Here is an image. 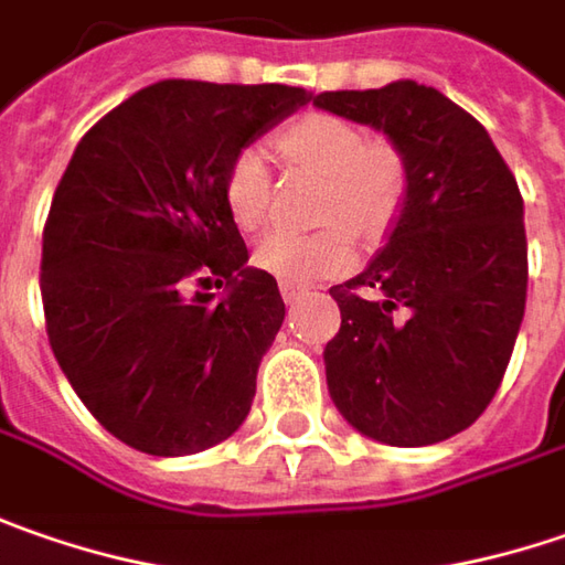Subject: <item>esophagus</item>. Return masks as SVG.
<instances>
[{
    "mask_svg": "<svg viewBox=\"0 0 565 565\" xmlns=\"http://www.w3.org/2000/svg\"><path fill=\"white\" fill-rule=\"evenodd\" d=\"M281 297L287 307H294V303H300L303 297H307V284H297V281H281Z\"/></svg>",
    "mask_w": 565,
    "mask_h": 565,
    "instance_id": "obj_1",
    "label": "esophagus"
}]
</instances>
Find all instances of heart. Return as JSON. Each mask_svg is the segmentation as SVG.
Here are the masks:
<instances>
[{
    "mask_svg": "<svg viewBox=\"0 0 565 565\" xmlns=\"http://www.w3.org/2000/svg\"><path fill=\"white\" fill-rule=\"evenodd\" d=\"M278 151L290 167L326 177L319 202L322 231H275L256 249L258 268L284 281H316L354 265V235L370 246L395 231L411 192V163L388 138H370L334 113H303L278 136ZM224 202L243 231H258L271 221L275 180L256 148L236 151L224 173Z\"/></svg>",
    "mask_w": 565,
    "mask_h": 565,
    "instance_id": "b5f03b06",
    "label": "heart"
}]
</instances>
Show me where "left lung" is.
I'll list each match as a JSON object with an SVG mask.
<instances>
[{
  "label": "left lung",
  "instance_id": "1",
  "mask_svg": "<svg viewBox=\"0 0 565 565\" xmlns=\"http://www.w3.org/2000/svg\"><path fill=\"white\" fill-rule=\"evenodd\" d=\"M312 104L382 129L411 163L385 249L329 290L341 309L326 344L331 402L370 439L443 443L493 402L525 316L519 183L487 129L436 87L322 90Z\"/></svg>",
  "mask_w": 565,
  "mask_h": 565
}]
</instances>
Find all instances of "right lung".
Instances as JSON below:
<instances>
[{
	"label": "right lung",
	"instance_id": "add662e5",
	"mask_svg": "<svg viewBox=\"0 0 565 565\" xmlns=\"http://www.w3.org/2000/svg\"><path fill=\"white\" fill-rule=\"evenodd\" d=\"M307 100L287 85L158 82L97 119L62 173L40 258L50 348L97 424L138 452H202L249 414L284 300L246 265L224 173Z\"/></svg>",
	"mask_w": 565,
	"mask_h": 565
}]
</instances>
